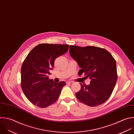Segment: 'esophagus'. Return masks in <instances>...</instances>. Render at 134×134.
<instances>
[{"label":"esophagus","instance_id":"34e87169","mask_svg":"<svg viewBox=\"0 0 134 134\" xmlns=\"http://www.w3.org/2000/svg\"><path fill=\"white\" fill-rule=\"evenodd\" d=\"M67 83H68V84H72V83H74V82L71 81H68L67 82Z\"/></svg>","mask_w":134,"mask_h":134}]
</instances>
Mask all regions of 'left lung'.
Masks as SVG:
<instances>
[{
	"instance_id": "left-lung-1",
	"label": "left lung",
	"mask_w": 134,
	"mask_h": 134,
	"mask_svg": "<svg viewBox=\"0 0 134 134\" xmlns=\"http://www.w3.org/2000/svg\"><path fill=\"white\" fill-rule=\"evenodd\" d=\"M69 54L81 68L78 75L83 72L85 77L91 79L90 85L80 83V90L75 94L78 100L91 107L106 102L117 80L116 63L112 55L100 47L71 45Z\"/></svg>"
}]
</instances>
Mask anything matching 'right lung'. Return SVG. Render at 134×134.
Here are the masks:
<instances>
[{
	"label": "right lung",
	"instance_id": "right-lung-1",
	"mask_svg": "<svg viewBox=\"0 0 134 134\" xmlns=\"http://www.w3.org/2000/svg\"><path fill=\"white\" fill-rule=\"evenodd\" d=\"M68 44L41 43L28 54L21 66V86L27 99L34 105L46 108L56 102L65 81L55 82L48 75L54 60L65 54Z\"/></svg>",
	"mask_w": 134,
	"mask_h": 134
}]
</instances>
